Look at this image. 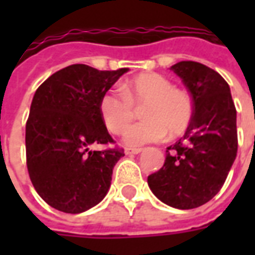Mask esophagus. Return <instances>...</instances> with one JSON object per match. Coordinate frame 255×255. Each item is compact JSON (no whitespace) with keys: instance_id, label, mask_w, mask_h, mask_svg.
Returning a JSON list of instances; mask_svg holds the SVG:
<instances>
[{"instance_id":"34e87169","label":"esophagus","mask_w":255,"mask_h":255,"mask_svg":"<svg viewBox=\"0 0 255 255\" xmlns=\"http://www.w3.org/2000/svg\"><path fill=\"white\" fill-rule=\"evenodd\" d=\"M124 151H126V154H139L142 149L140 147H127Z\"/></svg>"}]
</instances>
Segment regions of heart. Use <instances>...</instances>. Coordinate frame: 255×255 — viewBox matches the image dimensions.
Instances as JSON below:
<instances>
[{"label": "heart", "instance_id": "obj_1", "mask_svg": "<svg viewBox=\"0 0 255 255\" xmlns=\"http://www.w3.org/2000/svg\"><path fill=\"white\" fill-rule=\"evenodd\" d=\"M144 105V107L143 105ZM133 106H143V122L124 133L128 146L158 142L169 133L186 132L192 119L191 97L158 73H140L123 83L122 90L111 89L100 101L101 117L112 133H123L132 121Z\"/></svg>", "mask_w": 255, "mask_h": 255}]
</instances>
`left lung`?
I'll list each match as a JSON object with an SVG mask.
<instances>
[{
    "instance_id": "8db88e82",
    "label": "left lung",
    "mask_w": 255,
    "mask_h": 255,
    "mask_svg": "<svg viewBox=\"0 0 255 255\" xmlns=\"http://www.w3.org/2000/svg\"><path fill=\"white\" fill-rule=\"evenodd\" d=\"M171 69L190 91L194 113L147 184L161 202L186 210L209 202L228 176L238 153L236 109L230 86L214 69L195 61H180Z\"/></svg>"
}]
</instances>
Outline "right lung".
<instances>
[{"label":"right lung","mask_w":255,"mask_h":255,"mask_svg":"<svg viewBox=\"0 0 255 255\" xmlns=\"http://www.w3.org/2000/svg\"><path fill=\"white\" fill-rule=\"evenodd\" d=\"M128 72L84 64L60 69L38 87L25 124L27 168L32 186L52 208L83 213L105 198L123 149L91 150L113 139L100 112L102 95Z\"/></svg>","instance_id":"add662e5"}]
</instances>
